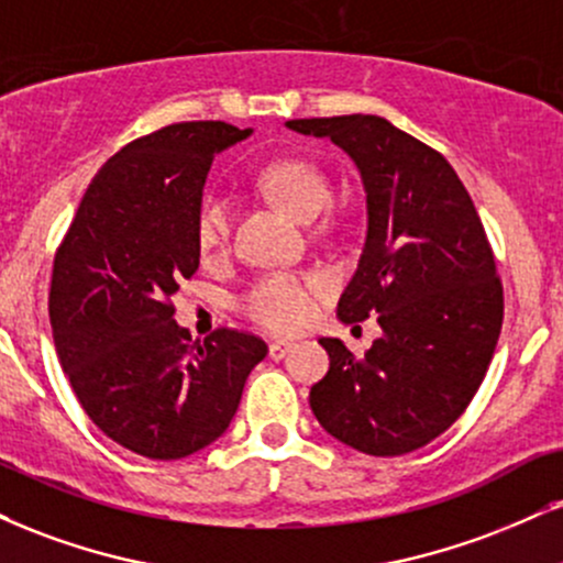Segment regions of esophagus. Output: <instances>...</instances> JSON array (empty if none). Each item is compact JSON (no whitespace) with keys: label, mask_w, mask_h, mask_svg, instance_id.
Instances as JSON below:
<instances>
[{"label":"esophagus","mask_w":563,"mask_h":563,"mask_svg":"<svg viewBox=\"0 0 563 563\" xmlns=\"http://www.w3.org/2000/svg\"><path fill=\"white\" fill-rule=\"evenodd\" d=\"M294 349V341H288V338H277V341L269 343V358H283L288 354V351Z\"/></svg>","instance_id":"34e87169"}]
</instances>
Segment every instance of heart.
I'll return each instance as SVG.
<instances>
[{
    "label": "heart",
    "mask_w": 563,
    "mask_h": 563,
    "mask_svg": "<svg viewBox=\"0 0 563 563\" xmlns=\"http://www.w3.org/2000/svg\"><path fill=\"white\" fill-rule=\"evenodd\" d=\"M264 194L294 214L296 220H314L330 196L328 178L303 159H277L260 173ZM230 214L225 199L209 196L196 214V246L201 254H214L225 246ZM320 288L311 275H269L243 296L241 309L249 320L269 330H296L311 317L314 294Z\"/></svg>",
    "instance_id": "1"
}]
</instances>
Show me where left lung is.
<instances>
[{"label":"left lung","mask_w":563,"mask_h":563,"mask_svg":"<svg viewBox=\"0 0 563 563\" xmlns=\"http://www.w3.org/2000/svg\"><path fill=\"white\" fill-rule=\"evenodd\" d=\"M354 159L367 194V239L338 301L341 322L377 314L383 335L356 358L320 338L330 369L309 406L335 440L401 456L464 415L504 322V288L477 209L443 154L377 114L288 120Z\"/></svg>","instance_id":"left-lung-1"}]
</instances>
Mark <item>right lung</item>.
<instances>
[{"instance_id": "right-lung-1", "label": "right lung", "mask_w": 563, "mask_h": 563, "mask_svg": "<svg viewBox=\"0 0 563 563\" xmlns=\"http://www.w3.org/2000/svg\"><path fill=\"white\" fill-rule=\"evenodd\" d=\"M252 133L201 120L135 139L101 165L54 256L59 364L91 422L139 456L173 462L214 443L267 356L260 338L228 328L194 343L170 303L199 269L214 154Z\"/></svg>"}]
</instances>
